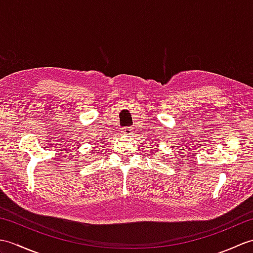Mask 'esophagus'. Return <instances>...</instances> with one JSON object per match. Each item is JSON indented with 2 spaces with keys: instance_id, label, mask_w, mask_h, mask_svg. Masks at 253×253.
Returning a JSON list of instances; mask_svg holds the SVG:
<instances>
[{
  "instance_id": "esophagus-1",
  "label": "esophagus",
  "mask_w": 253,
  "mask_h": 253,
  "mask_svg": "<svg viewBox=\"0 0 253 253\" xmlns=\"http://www.w3.org/2000/svg\"><path fill=\"white\" fill-rule=\"evenodd\" d=\"M132 131V128L131 127H124L122 128V133L123 135H130Z\"/></svg>"
}]
</instances>
